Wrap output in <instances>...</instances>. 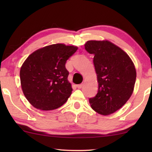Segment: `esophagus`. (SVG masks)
I'll return each instance as SVG.
<instances>
[{
	"label": "esophagus",
	"instance_id": "34e87169",
	"mask_svg": "<svg viewBox=\"0 0 152 152\" xmlns=\"http://www.w3.org/2000/svg\"><path fill=\"white\" fill-rule=\"evenodd\" d=\"M77 88H82V86H83V84H78V85H76Z\"/></svg>",
	"mask_w": 152,
	"mask_h": 152
}]
</instances>
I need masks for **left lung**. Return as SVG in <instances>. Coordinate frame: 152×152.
Wrapping results in <instances>:
<instances>
[{
	"label": "left lung",
	"mask_w": 152,
	"mask_h": 152,
	"mask_svg": "<svg viewBox=\"0 0 152 152\" xmlns=\"http://www.w3.org/2000/svg\"><path fill=\"white\" fill-rule=\"evenodd\" d=\"M84 46L94 55L99 83L97 94L90 98V104L99 114H112L132 96L136 80L134 64L124 51L109 41H88Z\"/></svg>",
	"instance_id": "left-lung-1"
}]
</instances>
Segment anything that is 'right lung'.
<instances>
[{
  "mask_svg": "<svg viewBox=\"0 0 152 152\" xmlns=\"http://www.w3.org/2000/svg\"><path fill=\"white\" fill-rule=\"evenodd\" d=\"M77 50L76 46L57 43L39 49L26 59L20 70V84L32 106L51 110L68 101L72 88L65 65Z\"/></svg>",
  "mask_w": 152,
  "mask_h": 152,
  "instance_id": "1",
  "label": "right lung"
}]
</instances>
